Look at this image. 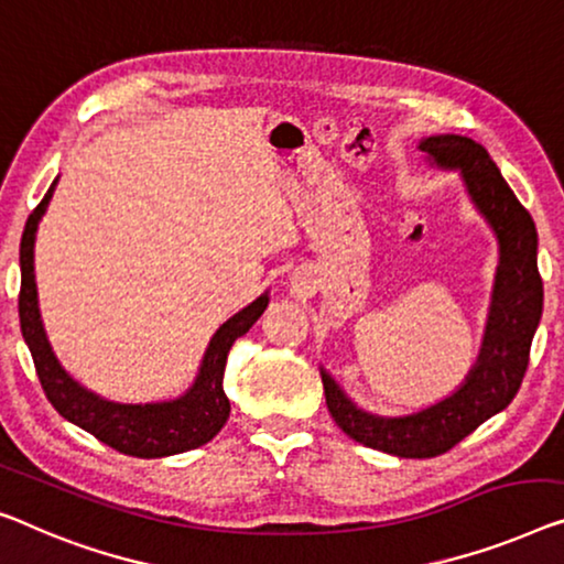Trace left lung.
Segmentation results:
<instances>
[{
  "mask_svg": "<svg viewBox=\"0 0 564 564\" xmlns=\"http://www.w3.org/2000/svg\"><path fill=\"white\" fill-rule=\"evenodd\" d=\"M427 164L458 172L470 205L499 242L491 306L481 349L466 380L443 400L410 415H377L359 408L322 367L326 408L349 438L400 458H433L451 451L484 420L501 413L522 388L529 347L542 318L536 228L481 144L458 133L420 139Z\"/></svg>",
  "mask_w": 564,
  "mask_h": 564,
  "instance_id": "left-lung-1",
  "label": "left lung"
}]
</instances>
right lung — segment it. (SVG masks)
<instances>
[{
  "label": "right lung",
  "mask_w": 564,
  "mask_h": 564,
  "mask_svg": "<svg viewBox=\"0 0 564 564\" xmlns=\"http://www.w3.org/2000/svg\"><path fill=\"white\" fill-rule=\"evenodd\" d=\"M57 180L50 184L35 213L28 217L20 242V326L28 341L30 355L47 400L65 420L96 435L100 443L111 445L119 453L137 458H164L174 453L199 448L213 441L230 417V400L223 390L225 362L228 351L238 336L248 334L260 314H263L271 296H260L230 316L209 339L205 357H202L195 382L180 398L159 402H116L104 394L88 390L70 372H65L61 359L50 347L45 326L40 316L37 283H35V238L42 215L47 213Z\"/></svg>",
  "instance_id": "add662e5"
}]
</instances>
